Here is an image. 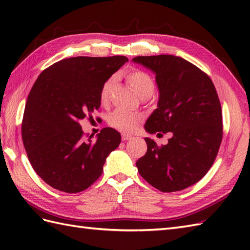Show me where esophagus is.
<instances>
[{"mask_svg":"<svg viewBox=\"0 0 250 250\" xmlns=\"http://www.w3.org/2000/svg\"><path fill=\"white\" fill-rule=\"evenodd\" d=\"M121 139H122V141H129V140H131L132 139V136L131 135H129V134H125V133H122L121 134Z\"/></svg>","mask_w":250,"mask_h":250,"instance_id":"obj_1","label":"esophagus"}]
</instances>
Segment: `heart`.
I'll list each match as a JSON object with an SVG mask.
<instances>
[{"label":"heart","mask_w":250,"mask_h":250,"mask_svg":"<svg viewBox=\"0 0 250 250\" xmlns=\"http://www.w3.org/2000/svg\"><path fill=\"white\" fill-rule=\"evenodd\" d=\"M126 79L135 92L140 95L142 99H149L155 92L156 84L153 82L152 77L149 74L141 71V70H132L126 73ZM116 78L110 76L103 83L102 87L100 90V101L103 105H106L109 102L111 91L115 86ZM141 121V117L139 115L128 113V111L116 109L108 117V124L114 126V128L125 131V132H132Z\"/></svg>","instance_id":"b5f03b06"}]
</instances>
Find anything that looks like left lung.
Returning <instances> with one entry per match:
<instances>
[{"mask_svg":"<svg viewBox=\"0 0 250 250\" xmlns=\"http://www.w3.org/2000/svg\"><path fill=\"white\" fill-rule=\"evenodd\" d=\"M156 74L158 108L147 119L149 133L172 132L167 145L146 137L147 152L136 162L140 175L162 192L190 187L213 166L222 140V111L213 82L180 57H135Z\"/></svg>","mask_w":250,"mask_h":250,"instance_id":"8db88e82","label":"left lung"}]
</instances>
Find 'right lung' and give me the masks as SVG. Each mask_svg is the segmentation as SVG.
Returning a JSON list of instances; mask_svg holds the SVG:
<instances>
[{"label":"right lung","instance_id":"obj_1","mask_svg":"<svg viewBox=\"0 0 250 250\" xmlns=\"http://www.w3.org/2000/svg\"><path fill=\"white\" fill-rule=\"evenodd\" d=\"M128 61L125 56L74 57L40 74L26 101L21 134L36 174L50 187L67 193L89 188L103 172L120 133L104 128L97 140L83 139L79 121L92 118L101 105L103 83Z\"/></svg>","mask_w":250,"mask_h":250}]
</instances>
